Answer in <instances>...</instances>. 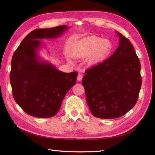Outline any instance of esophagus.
<instances>
[{"label":"esophagus","instance_id":"1","mask_svg":"<svg viewBox=\"0 0 155 155\" xmlns=\"http://www.w3.org/2000/svg\"><path fill=\"white\" fill-rule=\"evenodd\" d=\"M82 78H83V76L81 75V74H78V77H77V81H81V80H82Z\"/></svg>","mask_w":155,"mask_h":155}]
</instances>
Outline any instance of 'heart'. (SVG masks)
Here are the masks:
<instances>
[{
  "instance_id": "b5f03b06",
  "label": "heart",
  "mask_w": 155,
  "mask_h": 155,
  "mask_svg": "<svg viewBox=\"0 0 155 155\" xmlns=\"http://www.w3.org/2000/svg\"><path fill=\"white\" fill-rule=\"evenodd\" d=\"M111 50V45L109 40H101L96 36H88L78 41L74 55H89V64L97 65L107 58Z\"/></svg>"
}]
</instances>
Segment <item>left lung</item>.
I'll return each mask as SVG.
<instances>
[{"mask_svg": "<svg viewBox=\"0 0 155 155\" xmlns=\"http://www.w3.org/2000/svg\"><path fill=\"white\" fill-rule=\"evenodd\" d=\"M119 46L106 61L85 71L82 84L91 114L114 119L135 105L141 86V65L131 43L121 33Z\"/></svg>", "mask_w": 155, "mask_h": 155, "instance_id": "left-lung-1", "label": "left lung"}]
</instances>
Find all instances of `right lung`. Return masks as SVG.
Here are the masks:
<instances>
[{
    "label": "right lung",
    "mask_w": 155,
    "mask_h": 155,
    "mask_svg": "<svg viewBox=\"0 0 155 155\" xmlns=\"http://www.w3.org/2000/svg\"><path fill=\"white\" fill-rule=\"evenodd\" d=\"M69 28L62 25L31 31L13 55L10 73L13 96L28 115L41 118L54 116L68 91L77 82V72L60 71L39 54L44 46L40 40L57 39Z\"/></svg>",
    "instance_id": "obj_1"
}]
</instances>
